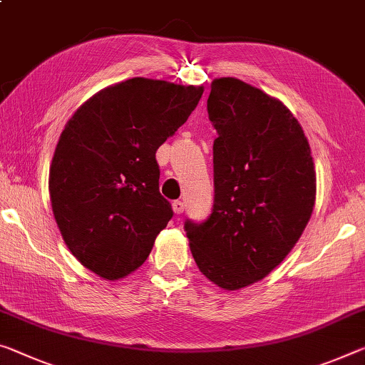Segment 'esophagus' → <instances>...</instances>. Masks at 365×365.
Here are the masks:
<instances>
[{"label": "esophagus", "mask_w": 365, "mask_h": 365, "mask_svg": "<svg viewBox=\"0 0 365 365\" xmlns=\"http://www.w3.org/2000/svg\"><path fill=\"white\" fill-rule=\"evenodd\" d=\"M172 210H173V212L175 214H182L183 212V210H185V205H183V201H173L172 203Z\"/></svg>", "instance_id": "34e87169"}]
</instances>
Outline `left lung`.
Instances as JSON below:
<instances>
[{"label": "left lung", "instance_id": "8db88e82", "mask_svg": "<svg viewBox=\"0 0 365 365\" xmlns=\"http://www.w3.org/2000/svg\"><path fill=\"white\" fill-rule=\"evenodd\" d=\"M207 115L214 206L185 222L201 273L224 291L268 276L302 235L315 206L317 175L307 136L276 97L237 78L211 83Z\"/></svg>", "mask_w": 365, "mask_h": 365}]
</instances>
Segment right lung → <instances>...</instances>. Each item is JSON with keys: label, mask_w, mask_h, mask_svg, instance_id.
<instances>
[{"label": "right lung", "mask_w": 365, "mask_h": 365, "mask_svg": "<svg viewBox=\"0 0 365 365\" xmlns=\"http://www.w3.org/2000/svg\"><path fill=\"white\" fill-rule=\"evenodd\" d=\"M203 86L133 78L68 120L50 165L51 210L69 252L107 281L140 268L172 217L155 151L188 120Z\"/></svg>", "instance_id": "add662e5"}]
</instances>
